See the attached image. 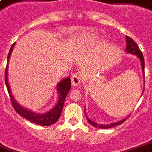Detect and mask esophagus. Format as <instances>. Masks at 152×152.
Here are the masks:
<instances>
[{"label":"esophagus","instance_id":"obj_1","mask_svg":"<svg viewBox=\"0 0 152 152\" xmlns=\"http://www.w3.org/2000/svg\"><path fill=\"white\" fill-rule=\"evenodd\" d=\"M71 83L72 85H73L74 87H77L81 83L80 74H78V73H75L74 75H72Z\"/></svg>","mask_w":152,"mask_h":152}]
</instances>
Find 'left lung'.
Masks as SVG:
<instances>
[{"label": "left lung", "mask_w": 152, "mask_h": 152, "mask_svg": "<svg viewBox=\"0 0 152 152\" xmlns=\"http://www.w3.org/2000/svg\"><path fill=\"white\" fill-rule=\"evenodd\" d=\"M126 51L127 53H131V54H134L136 56H138V59L140 60V61H141V65H142V72L144 73V68H145V62H144V58H143V55H142V53L139 49V48L137 45V44L135 43L134 41L132 39L129 37V36H126ZM86 113V112H85ZM86 115V114H85ZM86 117H87V121L91 124V125H92L93 126H95V127H97V128H100V129H108V128H111V127H113V126H119L121 124H122L124 121H126V120L127 119V117L125 118V119H123V120L120 121H117V122H114L112 123L110 125H103V124H98V123L95 122V121H92L89 119L88 117H87V115H86Z\"/></svg>", "instance_id": "1"}]
</instances>
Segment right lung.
Returning a JSON list of instances; mask_svg holds the SVG:
<instances>
[{
	"label": "right lung",
	"instance_id": "right-lung-1",
	"mask_svg": "<svg viewBox=\"0 0 152 152\" xmlns=\"http://www.w3.org/2000/svg\"><path fill=\"white\" fill-rule=\"evenodd\" d=\"M14 44L11 46L10 50L7 56V65H6V68H5V85L7 87L8 92L10 94V98L11 104L13 108H14V110L16 111V113L21 115L22 117L24 118H26L30 121L39 125V126H51L54 123H56L57 120L59 119L60 116L61 114V111H62L63 105H64V102H65V97L67 96V94L69 91V90L71 88V81L70 78L69 77H65L63 80L60 82L59 83L57 84V92L59 93V100L56 103V104L55 105V107L51 109L50 111H48L46 113L39 114V113H35L34 112L30 111L27 110L26 108H23L21 105L18 104V102L14 99V96H12V93H11L10 88L8 83V79H7V72H8V63H9V60L10 57L11 53L13 51V48L14 47Z\"/></svg>",
	"mask_w": 152,
	"mask_h": 152
}]
</instances>
